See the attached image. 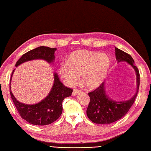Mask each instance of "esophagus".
<instances>
[{
    "instance_id": "34e87169",
    "label": "esophagus",
    "mask_w": 151,
    "mask_h": 151,
    "mask_svg": "<svg viewBox=\"0 0 151 151\" xmlns=\"http://www.w3.org/2000/svg\"><path fill=\"white\" fill-rule=\"evenodd\" d=\"M79 92H80V90H77V89H74V90H73V92H72V96H76L77 94H78V93H79Z\"/></svg>"
}]
</instances>
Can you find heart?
I'll return each instance as SVG.
<instances>
[{"label": "heart", "mask_w": 151, "mask_h": 151, "mask_svg": "<svg viewBox=\"0 0 151 151\" xmlns=\"http://www.w3.org/2000/svg\"><path fill=\"white\" fill-rule=\"evenodd\" d=\"M110 66V60L105 53L90 51H77L63 63L59 73L68 86L74 85L81 74V81L87 88H96L103 82Z\"/></svg>", "instance_id": "obj_1"}]
</instances>
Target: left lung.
Masks as SVG:
<instances>
[{"instance_id": "obj_1", "label": "left lung", "mask_w": 151, "mask_h": 151, "mask_svg": "<svg viewBox=\"0 0 151 151\" xmlns=\"http://www.w3.org/2000/svg\"><path fill=\"white\" fill-rule=\"evenodd\" d=\"M116 58L118 63L126 62L136 72V92L131 98L126 101H115L106 94L105 81L98 88L89 92L90 103L86 110V115L92 122L96 124H110L122 118L128 112L138 93L139 86V73L134 65V61L128 53L115 47Z\"/></svg>"}]
</instances>
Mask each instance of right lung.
I'll use <instances>...</instances> for the list:
<instances>
[{"label":"right lung","instance_id":"right-lung-1","mask_svg":"<svg viewBox=\"0 0 151 151\" xmlns=\"http://www.w3.org/2000/svg\"><path fill=\"white\" fill-rule=\"evenodd\" d=\"M56 50L57 48L46 46H39L22 55L16 63L15 66L17 67L22 63L35 59L45 60L50 64L55 61L54 53ZM15 70H13L10 79L9 90L13 103L21 118L34 125H46L56 121L63 112V101L65 98L72 95L73 90L63 85L60 81L58 73L54 72L52 88L45 99L33 105L22 103L15 98L11 90L12 78Z\"/></svg>","mask_w":151,"mask_h":151}]
</instances>
